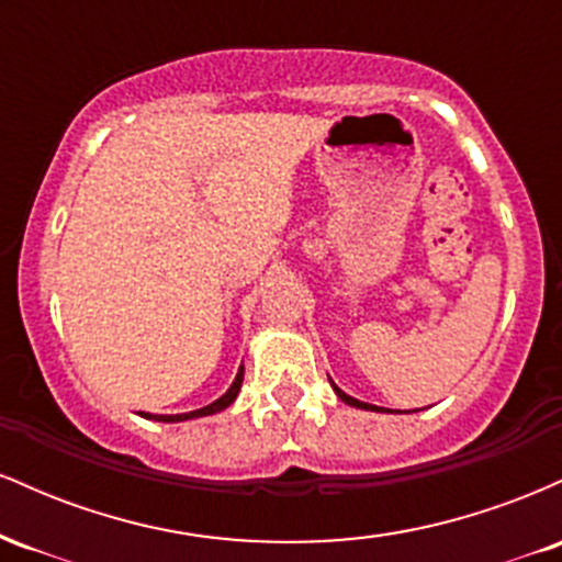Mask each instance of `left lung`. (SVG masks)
Masks as SVG:
<instances>
[{
    "instance_id": "obj_1",
    "label": "left lung",
    "mask_w": 562,
    "mask_h": 562,
    "mask_svg": "<svg viewBox=\"0 0 562 562\" xmlns=\"http://www.w3.org/2000/svg\"><path fill=\"white\" fill-rule=\"evenodd\" d=\"M335 389V393H338V398L340 402H346V404H351V406H359V409H375V412H383V409H378V406H372V404H364V402H359V398H353V396H346L344 391L338 389V385H333Z\"/></svg>"
}]
</instances>
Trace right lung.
Segmentation results:
<instances>
[{"instance_id":"obj_1","label":"right lung","mask_w":562,"mask_h":562,"mask_svg":"<svg viewBox=\"0 0 562 562\" xmlns=\"http://www.w3.org/2000/svg\"><path fill=\"white\" fill-rule=\"evenodd\" d=\"M240 385H243V367H240V372H237V378H235V383H232V389H229L227 393H224L222 398H216L214 404L203 406V409L187 412V415H147V412H142V415H145V417H153V420H158V423H179V420H192V417L214 415V412L227 409V406H229L232 402H235V396H237V391H240Z\"/></svg>"}]
</instances>
